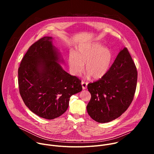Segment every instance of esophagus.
<instances>
[{"label":"esophagus","mask_w":154,"mask_h":154,"mask_svg":"<svg viewBox=\"0 0 154 154\" xmlns=\"http://www.w3.org/2000/svg\"><path fill=\"white\" fill-rule=\"evenodd\" d=\"M82 88H83V90H85V89H86V88H87L88 82H85V81H82Z\"/></svg>","instance_id":"1"}]
</instances>
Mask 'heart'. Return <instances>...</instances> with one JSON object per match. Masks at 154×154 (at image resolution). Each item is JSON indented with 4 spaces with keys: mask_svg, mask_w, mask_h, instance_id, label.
Wrapping results in <instances>:
<instances>
[{
    "mask_svg": "<svg viewBox=\"0 0 154 154\" xmlns=\"http://www.w3.org/2000/svg\"><path fill=\"white\" fill-rule=\"evenodd\" d=\"M112 53L109 49L99 43L80 46L75 53H71L68 62L74 75H80L85 69L94 79H99L108 72L112 61Z\"/></svg>",
    "mask_w": 154,
    "mask_h": 154,
    "instance_id": "obj_1",
    "label": "heart"
}]
</instances>
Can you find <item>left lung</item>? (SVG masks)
<instances>
[{"mask_svg":"<svg viewBox=\"0 0 154 154\" xmlns=\"http://www.w3.org/2000/svg\"><path fill=\"white\" fill-rule=\"evenodd\" d=\"M137 76L135 64L127 48H124L106 74L87 86L91 95L86 106L90 117L100 123L119 117L134 99Z\"/></svg>","mask_w":154,"mask_h":154,"instance_id":"8db88e82","label":"left lung"}]
</instances>
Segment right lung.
I'll return each instance as SVG.
<instances>
[{
  "mask_svg": "<svg viewBox=\"0 0 154 154\" xmlns=\"http://www.w3.org/2000/svg\"><path fill=\"white\" fill-rule=\"evenodd\" d=\"M45 36L34 42L18 69L20 95L33 113L53 119L68 108L71 96L82 90L81 80L64 71L57 63V52Z\"/></svg>",
  "mask_w": 154,
  "mask_h": 154,
  "instance_id": "1",
  "label": "right lung"
}]
</instances>
